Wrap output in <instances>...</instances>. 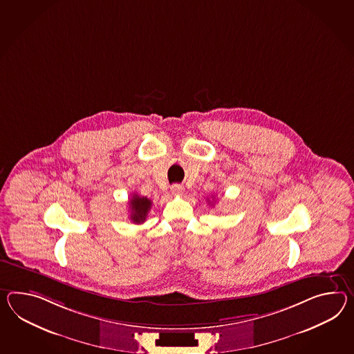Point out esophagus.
Here are the masks:
<instances>
[{"label":"esophagus","mask_w":354,"mask_h":354,"mask_svg":"<svg viewBox=\"0 0 354 354\" xmlns=\"http://www.w3.org/2000/svg\"><path fill=\"white\" fill-rule=\"evenodd\" d=\"M171 193H173L174 196H183L184 187L180 185V184H175V185L171 187Z\"/></svg>","instance_id":"34e87169"}]
</instances>
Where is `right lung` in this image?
I'll return each instance as SVG.
<instances>
[{
    "instance_id": "right-lung-1",
    "label": "right lung",
    "mask_w": 354,
    "mask_h": 354,
    "mask_svg": "<svg viewBox=\"0 0 354 354\" xmlns=\"http://www.w3.org/2000/svg\"><path fill=\"white\" fill-rule=\"evenodd\" d=\"M152 201L147 197H140L138 194H133L129 199L130 220L134 224H142L146 221L148 211L151 209Z\"/></svg>"
}]
</instances>
